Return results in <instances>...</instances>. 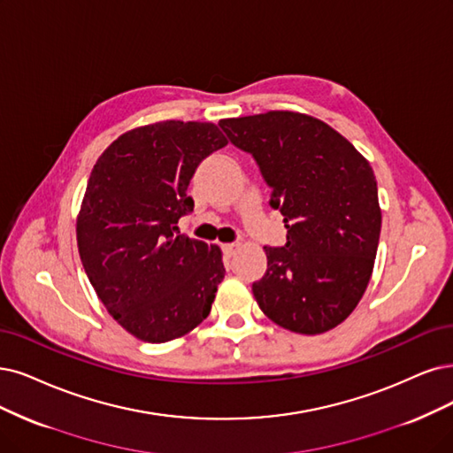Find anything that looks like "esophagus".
<instances>
[{
  "label": "esophagus",
  "mask_w": 453,
  "mask_h": 453,
  "mask_svg": "<svg viewBox=\"0 0 453 453\" xmlns=\"http://www.w3.org/2000/svg\"><path fill=\"white\" fill-rule=\"evenodd\" d=\"M241 248V244L239 242H229V244H224L222 246V250H224V254L227 256V257H231V256H235V252L237 250Z\"/></svg>",
  "instance_id": "obj_1"
}]
</instances>
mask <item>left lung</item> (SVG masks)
I'll list each match as a JSON object with an SVG mask.
<instances>
[{"mask_svg": "<svg viewBox=\"0 0 453 453\" xmlns=\"http://www.w3.org/2000/svg\"><path fill=\"white\" fill-rule=\"evenodd\" d=\"M218 125L254 157L288 227L286 246H265L266 273L252 286L261 311L306 336L338 326L360 303L377 256L380 207L370 162L306 113L276 110Z\"/></svg>", "mask_w": 453, "mask_h": 453, "instance_id": "1", "label": "left lung"}]
</instances>
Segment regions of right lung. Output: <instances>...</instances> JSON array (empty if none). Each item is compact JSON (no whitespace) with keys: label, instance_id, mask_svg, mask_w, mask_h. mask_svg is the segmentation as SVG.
Returning a JSON list of instances; mask_svg holds the SVG:
<instances>
[{"label":"right lung","instance_id":"obj_1","mask_svg":"<svg viewBox=\"0 0 453 453\" xmlns=\"http://www.w3.org/2000/svg\"><path fill=\"white\" fill-rule=\"evenodd\" d=\"M227 140L214 123L162 121L125 132L93 165L76 220L100 303L132 336L164 343L207 319L226 269L216 244L179 235L188 184Z\"/></svg>","mask_w":453,"mask_h":453}]
</instances>
